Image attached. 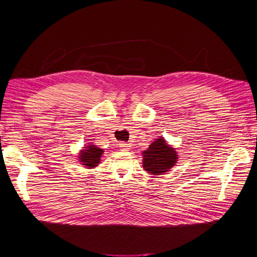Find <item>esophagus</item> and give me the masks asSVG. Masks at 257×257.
<instances>
[{
    "mask_svg": "<svg viewBox=\"0 0 257 257\" xmlns=\"http://www.w3.org/2000/svg\"><path fill=\"white\" fill-rule=\"evenodd\" d=\"M118 146H119V148L121 149L122 151H128L129 149H130V145H128V143H126V142H120Z\"/></svg>",
    "mask_w": 257,
    "mask_h": 257,
    "instance_id": "esophagus-1",
    "label": "esophagus"
}]
</instances>
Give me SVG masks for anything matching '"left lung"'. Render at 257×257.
Wrapping results in <instances>:
<instances>
[{"label":"left lung","mask_w":257,"mask_h":257,"mask_svg":"<svg viewBox=\"0 0 257 257\" xmlns=\"http://www.w3.org/2000/svg\"><path fill=\"white\" fill-rule=\"evenodd\" d=\"M143 169L153 175H161L175 165L177 154L163 138H159L143 151Z\"/></svg>","instance_id":"obj_1"}]
</instances>
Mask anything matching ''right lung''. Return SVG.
Masks as SVG:
<instances>
[{"label": "right lung", "mask_w": 257, "mask_h": 257, "mask_svg": "<svg viewBox=\"0 0 257 257\" xmlns=\"http://www.w3.org/2000/svg\"><path fill=\"white\" fill-rule=\"evenodd\" d=\"M103 150L97 148L94 145L87 146L86 149H84L80 154V161L83 165L87 166V168H95L100 161V157L103 154Z\"/></svg>", "instance_id": "right-lung-1"}]
</instances>
